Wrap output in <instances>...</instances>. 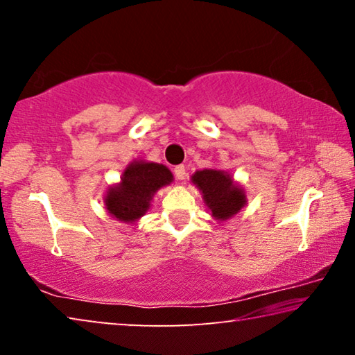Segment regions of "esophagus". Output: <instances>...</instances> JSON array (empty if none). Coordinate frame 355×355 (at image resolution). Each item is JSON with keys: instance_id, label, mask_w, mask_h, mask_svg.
I'll return each instance as SVG.
<instances>
[{"instance_id": "34e87169", "label": "esophagus", "mask_w": 355, "mask_h": 355, "mask_svg": "<svg viewBox=\"0 0 355 355\" xmlns=\"http://www.w3.org/2000/svg\"><path fill=\"white\" fill-rule=\"evenodd\" d=\"M173 172H175V177L178 180H184V177H186V167L184 166H177L175 169H173Z\"/></svg>"}]
</instances>
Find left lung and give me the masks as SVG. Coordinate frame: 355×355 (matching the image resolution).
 <instances>
[{
	"label": "left lung",
	"mask_w": 355,
	"mask_h": 355,
	"mask_svg": "<svg viewBox=\"0 0 355 355\" xmlns=\"http://www.w3.org/2000/svg\"><path fill=\"white\" fill-rule=\"evenodd\" d=\"M191 183L200 191L203 203L216 220L230 219L248 205V196L243 186L225 171H196L191 177Z\"/></svg>",
	"instance_id": "1"
}]
</instances>
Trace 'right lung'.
<instances>
[{"instance_id": "right-lung-1", "label": "right lung", "mask_w": 355, "mask_h": 355, "mask_svg": "<svg viewBox=\"0 0 355 355\" xmlns=\"http://www.w3.org/2000/svg\"><path fill=\"white\" fill-rule=\"evenodd\" d=\"M172 182V172L164 164L135 159L125 167L120 182L107 188L105 208L114 219L135 224L148 211L158 189Z\"/></svg>"}]
</instances>
